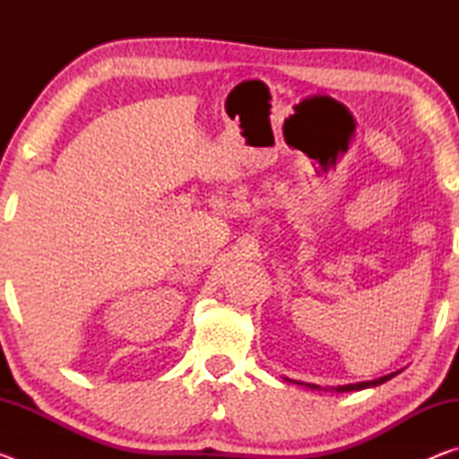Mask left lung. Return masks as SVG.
Wrapping results in <instances>:
<instances>
[{
  "instance_id": "obj_1",
  "label": "left lung",
  "mask_w": 459,
  "mask_h": 459,
  "mask_svg": "<svg viewBox=\"0 0 459 459\" xmlns=\"http://www.w3.org/2000/svg\"><path fill=\"white\" fill-rule=\"evenodd\" d=\"M401 370H397V372H391V375H386V377H380V378H375V380H364V383H354V385H342V386H336V391L338 393H348V391H362V388H370V386H378V385H383V383H386V380H391L393 377H397ZM298 385H304V383H298ZM306 386H309V388H320V386H316V385H309V383H306Z\"/></svg>"
}]
</instances>
